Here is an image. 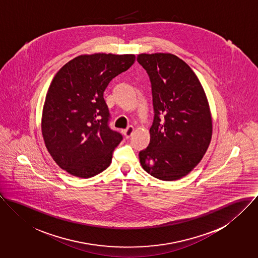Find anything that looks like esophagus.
<instances>
[{
  "label": "esophagus",
  "mask_w": 258,
  "mask_h": 258,
  "mask_svg": "<svg viewBox=\"0 0 258 258\" xmlns=\"http://www.w3.org/2000/svg\"><path fill=\"white\" fill-rule=\"evenodd\" d=\"M134 132H135L134 126H133V125H130V126H127V127L123 131V135H124V137H125L126 139H128V138L132 137V135L134 134Z\"/></svg>",
  "instance_id": "obj_1"
}]
</instances>
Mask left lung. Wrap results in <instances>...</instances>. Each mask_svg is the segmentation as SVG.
Returning a JSON list of instances; mask_svg holds the SVG:
<instances>
[{"instance_id": "left-lung-1", "label": "left lung", "mask_w": 258, "mask_h": 258, "mask_svg": "<svg viewBox=\"0 0 258 258\" xmlns=\"http://www.w3.org/2000/svg\"><path fill=\"white\" fill-rule=\"evenodd\" d=\"M138 61L149 76L154 109L141 164L157 179H181L198 165L212 140L207 96L194 71L176 55L142 53Z\"/></svg>"}]
</instances>
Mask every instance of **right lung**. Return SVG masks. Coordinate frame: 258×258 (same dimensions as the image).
Here are the masks:
<instances>
[{
	"label": "right lung",
	"instance_id": "right-lung-1",
	"mask_svg": "<svg viewBox=\"0 0 258 258\" xmlns=\"http://www.w3.org/2000/svg\"><path fill=\"white\" fill-rule=\"evenodd\" d=\"M135 60V54H84L56 73L45 97L41 133L60 168L76 177L91 178L110 166L122 137L108 125L110 114L104 92Z\"/></svg>",
	"mask_w": 258,
	"mask_h": 258
}]
</instances>
